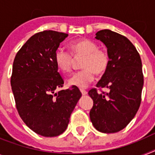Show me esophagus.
<instances>
[{
    "label": "esophagus",
    "instance_id": "1",
    "mask_svg": "<svg viewBox=\"0 0 155 155\" xmlns=\"http://www.w3.org/2000/svg\"><path fill=\"white\" fill-rule=\"evenodd\" d=\"M80 92H81V93H82L83 96H85V95L87 94V91H85V90H84V89H80Z\"/></svg>",
    "mask_w": 155,
    "mask_h": 155
}]
</instances>
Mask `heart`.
<instances>
[{"label":"heart","instance_id":"obj_1","mask_svg":"<svg viewBox=\"0 0 155 155\" xmlns=\"http://www.w3.org/2000/svg\"><path fill=\"white\" fill-rule=\"evenodd\" d=\"M71 53L63 48H58L54 53L56 66L63 72L71 71L74 59L83 57L81 68H84L75 73L69 79L68 83L71 86L85 88L94 80L95 75H102L108 69L110 58L108 53L98 48V45L89 39H82L71 42Z\"/></svg>","mask_w":155,"mask_h":155}]
</instances>
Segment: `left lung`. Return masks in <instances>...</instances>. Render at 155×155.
<instances>
[{"mask_svg":"<svg viewBox=\"0 0 155 155\" xmlns=\"http://www.w3.org/2000/svg\"><path fill=\"white\" fill-rule=\"evenodd\" d=\"M96 38L107 47L110 63L97 83L88 92L93 100L90 119L98 131L117 133L127 126L141 104L143 73L139 53L127 38L110 30H100Z\"/></svg>","mask_w":155,"mask_h":155,"instance_id":"1","label":"left lung"}]
</instances>
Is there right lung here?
Wrapping results in <instances>:
<instances>
[{"label":"right lung","mask_w":155,"mask_h":155,"mask_svg":"<svg viewBox=\"0 0 155 155\" xmlns=\"http://www.w3.org/2000/svg\"><path fill=\"white\" fill-rule=\"evenodd\" d=\"M68 34L44 30L30 37L13 61L11 87L16 108L25 124L38 134L56 137L68 127L82 94L77 87L56 91L64 81L54 53Z\"/></svg>","instance_id":"obj_1"}]
</instances>
